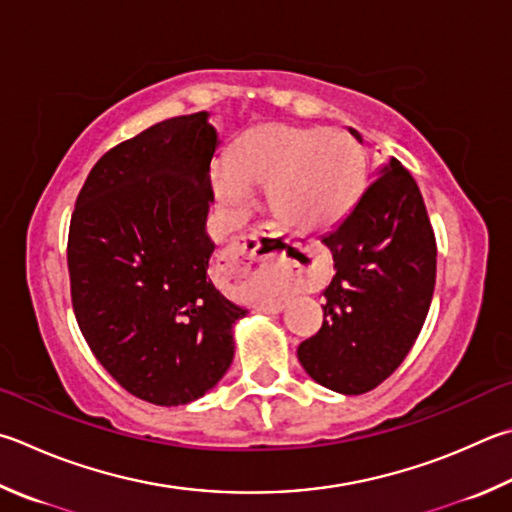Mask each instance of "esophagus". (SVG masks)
Listing matches in <instances>:
<instances>
[{"instance_id":"34e87169","label":"esophagus","mask_w":512,"mask_h":512,"mask_svg":"<svg viewBox=\"0 0 512 512\" xmlns=\"http://www.w3.org/2000/svg\"><path fill=\"white\" fill-rule=\"evenodd\" d=\"M257 246H259V239H257V237H248V241L244 239L239 246L232 248V257H235L237 262L244 264L246 273L253 271V268H255L259 262H262V259L268 257V255H262V250H259Z\"/></svg>"}]
</instances>
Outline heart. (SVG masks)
Segmentation results:
<instances>
[{"label":"heart","mask_w":512,"mask_h":512,"mask_svg":"<svg viewBox=\"0 0 512 512\" xmlns=\"http://www.w3.org/2000/svg\"><path fill=\"white\" fill-rule=\"evenodd\" d=\"M367 179L362 145L342 129L264 123L248 129L232 156L210 163V185L226 210H246L266 185L268 203L288 224L327 230L360 199Z\"/></svg>","instance_id":"heart-1"}]
</instances>
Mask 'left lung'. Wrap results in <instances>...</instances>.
Here are the masks:
<instances>
[{
    "mask_svg": "<svg viewBox=\"0 0 512 512\" xmlns=\"http://www.w3.org/2000/svg\"><path fill=\"white\" fill-rule=\"evenodd\" d=\"M322 244L336 275L324 288L322 329L297 347V360L315 383L358 396L394 374L430 311L436 241L412 174L396 159L378 167Z\"/></svg>",
    "mask_w": 512,
    "mask_h": 512,
    "instance_id": "left-lung-1",
    "label": "left lung"
}]
</instances>
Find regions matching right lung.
Segmentation results:
<instances>
[{
	"label": "right lung",
	"instance_id": "right-lung-1",
	"mask_svg": "<svg viewBox=\"0 0 512 512\" xmlns=\"http://www.w3.org/2000/svg\"><path fill=\"white\" fill-rule=\"evenodd\" d=\"M219 147L208 111L156 123L89 172L69 228L71 300L98 362L129 394L174 407L208 394L248 309L210 280Z\"/></svg>",
	"mask_w": 512,
	"mask_h": 512
}]
</instances>
